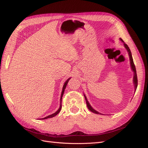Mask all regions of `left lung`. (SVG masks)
<instances>
[{
	"label": "left lung",
	"mask_w": 148,
	"mask_h": 148,
	"mask_svg": "<svg viewBox=\"0 0 148 148\" xmlns=\"http://www.w3.org/2000/svg\"><path fill=\"white\" fill-rule=\"evenodd\" d=\"M120 41L123 42V44H124V46L126 48V49L127 50L128 52V55H129V57H130V65H131V68H132V70H133V71L134 72V77H133V83H134V86H135V91H136V88H137V86H138V78H137V75H136V68H135V64H134V62H133V57H132V52L130 51V48L128 47V46H127V44H125L124 42V41H123V40L120 38ZM84 98H85V100H86V104H87V107L88 109L92 112L93 113L95 114H101V113H99L98 112H97L96 110H95L94 109H92V107L91 106V105L89 104V102L87 100V98L86 97V96H85L84 95Z\"/></svg>",
	"instance_id": "1"
}]
</instances>
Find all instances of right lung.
I'll list each match as a JSON object with an SVG mask.
<instances>
[{
  "instance_id": "add662e5",
  "label": "right lung",
  "mask_w": 148,
  "mask_h": 148,
  "mask_svg": "<svg viewBox=\"0 0 148 148\" xmlns=\"http://www.w3.org/2000/svg\"><path fill=\"white\" fill-rule=\"evenodd\" d=\"M70 78H69L68 79L66 80V81L65 82V83H64V84L63 88H62V91L61 97H60V107H59V109H58V110H57V111H56L55 113H53V114H51V115H48L47 117H44V118H43V119H41L44 120V119H49V118H52V117H55L56 115H57L58 114H59V113L60 112V111L61 108H62V96H63V95H64V91H65V88H66V86L67 83H69V81L70 80Z\"/></svg>"
}]
</instances>
